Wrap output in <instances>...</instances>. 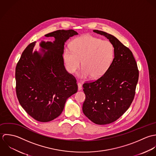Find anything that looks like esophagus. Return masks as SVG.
<instances>
[{
  "label": "esophagus",
  "instance_id": "obj_1",
  "mask_svg": "<svg viewBox=\"0 0 156 156\" xmlns=\"http://www.w3.org/2000/svg\"><path fill=\"white\" fill-rule=\"evenodd\" d=\"M78 90H81L82 89V85L80 83H78Z\"/></svg>",
  "mask_w": 156,
  "mask_h": 156
}]
</instances>
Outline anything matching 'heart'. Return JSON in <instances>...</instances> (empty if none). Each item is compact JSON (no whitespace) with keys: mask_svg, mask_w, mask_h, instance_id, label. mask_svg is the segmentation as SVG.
<instances>
[{"mask_svg":"<svg viewBox=\"0 0 156 156\" xmlns=\"http://www.w3.org/2000/svg\"><path fill=\"white\" fill-rule=\"evenodd\" d=\"M70 49L63 51V58L67 71L75 72L81 66L83 69L80 73L82 78L91 76L94 79L103 76L110 68L115 58V47L108 40L90 35L75 38L70 44Z\"/></svg>","mask_w":156,"mask_h":156,"instance_id":"heart-1","label":"heart"}]
</instances>
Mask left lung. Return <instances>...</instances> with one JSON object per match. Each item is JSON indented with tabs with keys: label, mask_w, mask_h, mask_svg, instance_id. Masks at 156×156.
Masks as SVG:
<instances>
[{
	"label": "left lung",
	"mask_w": 156,
	"mask_h": 156,
	"mask_svg": "<svg viewBox=\"0 0 156 156\" xmlns=\"http://www.w3.org/2000/svg\"><path fill=\"white\" fill-rule=\"evenodd\" d=\"M105 37L115 47V58L106 73L83 84L86 99L84 114L96 124H108L118 119L128 109L139 80L137 62L130 49L105 32L94 30Z\"/></svg>",
	"instance_id": "obj_1"
}]
</instances>
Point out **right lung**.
Here are the masks:
<instances>
[{
    "label": "right lung",
    "instance_id": "obj_1",
    "mask_svg": "<svg viewBox=\"0 0 156 156\" xmlns=\"http://www.w3.org/2000/svg\"><path fill=\"white\" fill-rule=\"evenodd\" d=\"M77 34L73 30L49 33L46 37H53L55 41L40 43L43 56L34 52L36 43L34 41L26 48L17 64V99L26 112L36 121L46 122L59 116L67 99L77 92L76 80L66 71L62 57L64 43Z\"/></svg>",
    "mask_w": 156,
    "mask_h": 156
}]
</instances>
